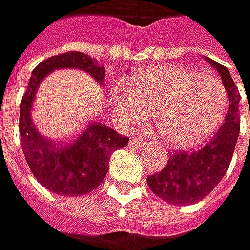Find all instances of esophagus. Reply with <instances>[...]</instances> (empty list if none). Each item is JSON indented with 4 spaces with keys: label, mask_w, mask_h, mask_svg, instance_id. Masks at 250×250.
Listing matches in <instances>:
<instances>
[{
    "label": "esophagus",
    "mask_w": 250,
    "mask_h": 250,
    "mask_svg": "<svg viewBox=\"0 0 250 250\" xmlns=\"http://www.w3.org/2000/svg\"><path fill=\"white\" fill-rule=\"evenodd\" d=\"M146 141L145 139H141V138H130V145L132 146H142L145 145Z\"/></svg>",
    "instance_id": "1"
}]
</instances>
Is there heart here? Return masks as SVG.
<instances>
[{
  "label": "heart",
  "mask_w": 250,
  "mask_h": 250,
  "mask_svg": "<svg viewBox=\"0 0 250 250\" xmlns=\"http://www.w3.org/2000/svg\"><path fill=\"white\" fill-rule=\"evenodd\" d=\"M114 114L124 126H135L154 111L161 138L176 148L195 146L220 126L227 106L223 84L212 76L177 65L133 73L126 87L112 89Z\"/></svg>",
  "instance_id": "b5f03b06"
}]
</instances>
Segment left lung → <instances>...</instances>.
I'll return each instance as SVG.
<instances>
[{
  "instance_id": "left-lung-1",
  "label": "left lung",
  "mask_w": 250,
  "mask_h": 250,
  "mask_svg": "<svg viewBox=\"0 0 250 250\" xmlns=\"http://www.w3.org/2000/svg\"><path fill=\"white\" fill-rule=\"evenodd\" d=\"M207 60L221 74L229 95V111L209 142L196 151H174L161 171L148 176L151 190L171 205H192L208 196L226 176L239 139V89L224 65Z\"/></svg>"
}]
</instances>
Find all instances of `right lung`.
Segmentation results:
<instances>
[{
  "mask_svg": "<svg viewBox=\"0 0 250 250\" xmlns=\"http://www.w3.org/2000/svg\"><path fill=\"white\" fill-rule=\"evenodd\" d=\"M80 68L99 83L105 80V67L95 58L68 51L49 57L33 70L20 102L19 132L21 149L35 179L48 190L62 196H82L95 190L106 176L111 154L127 146L123 136L98 121H90L86 130L70 144H52L41 136L30 120V106L41 80L55 68Z\"/></svg>",
  "mask_w": 250,
  "mask_h": 250,
  "instance_id": "1",
  "label": "right lung"
}]
</instances>
